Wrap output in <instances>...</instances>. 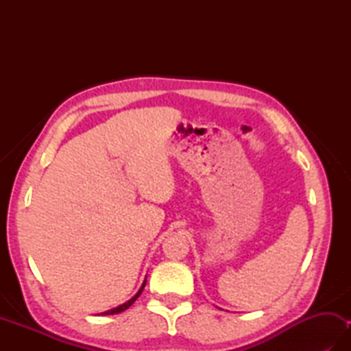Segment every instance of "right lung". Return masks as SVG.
<instances>
[{
  "instance_id": "add662e5",
  "label": "right lung",
  "mask_w": 351,
  "mask_h": 351,
  "mask_svg": "<svg viewBox=\"0 0 351 351\" xmlns=\"http://www.w3.org/2000/svg\"><path fill=\"white\" fill-rule=\"evenodd\" d=\"M145 285H146V280L143 282V285H141V287H140V289H138V293H137L136 295H134L131 300H128V302H126V303L121 304V306H117V308H113V309H110V311H106V312H102V314H101V315H114V314H121V312H123V311H126V309H128V308L131 306V304H132L134 302H136V300L138 299V295L141 294V291H143Z\"/></svg>"
}]
</instances>
